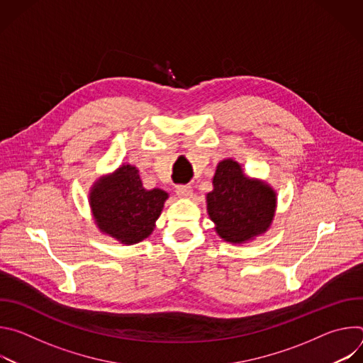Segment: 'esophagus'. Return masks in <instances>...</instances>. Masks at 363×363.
Instances as JSON below:
<instances>
[{"label":"esophagus","instance_id":"1","mask_svg":"<svg viewBox=\"0 0 363 363\" xmlns=\"http://www.w3.org/2000/svg\"><path fill=\"white\" fill-rule=\"evenodd\" d=\"M177 194L182 198H189L192 196V188L189 185H179L177 186Z\"/></svg>","mask_w":363,"mask_h":363}]
</instances>
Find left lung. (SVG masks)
Wrapping results in <instances>:
<instances>
[{
    "label": "left lung",
    "instance_id": "1",
    "mask_svg": "<svg viewBox=\"0 0 363 363\" xmlns=\"http://www.w3.org/2000/svg\"><path fill=\"white\" fill-rule=\"evenodd\" d=\"M213 185L206 194V211L221 238L241 244L269 230L277 202L270 185L245 177L233 160L217 165Z\"/></svg>",
    "mask_w": 363,
    "mask_h": 363
}]
</instances>
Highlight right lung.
Instances as JSON below:
<instances>
[{"label": "right lung", "mask_w": 363, "mask_h": 363, "mask_svg": "<svg viewBox=\"0 0 363 363\" xmlns=\"http://www.w3.org/2000/svg\"><path fill=\"white\" fill-rule=\"evenodd\" d=\"M167 198L168 194L160 188L145 189L139 171L132 165H122L113 174L99 178L89 194L99 230L126 245L152 234Z\"/></svg>", "instance_id": "add662e5"}]
</instances>
